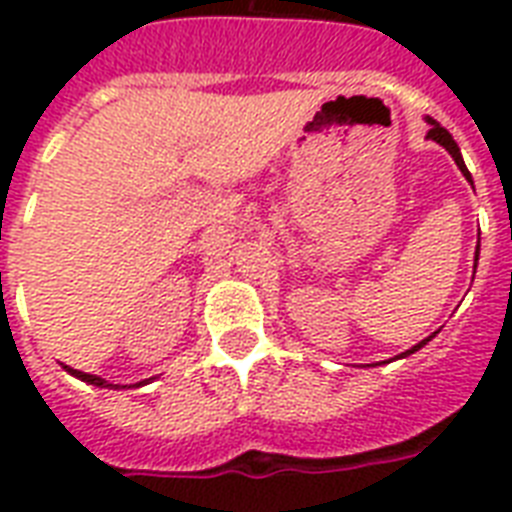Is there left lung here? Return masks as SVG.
I'll return each instance as SVG.
<instances>
[{
    "instance_id": "1",
    "label": "left lung",
    "mask_w": 512,
    "mask_h": 512,
    "mask_svg": "<svg viewBox=\"0 0 512 512\" xmlns=\"http://www.w3.org/2000/svg\"><path fill=\"white\" fill-rule=\"evenodd\" d=\"M428 124H430V130H428V138H430V140H436V143H441V146H444L446 151H449V154H452L454 164H457V167H460V172H462V175L468 177V180H470V185H473V177H470L468 167H465V162H462L460 146H457V143H454V138H452V135H449V132H446L444 127H441V124L436 122V119H430V116H428ZM476 263H478V249H476ZM433 335H436V332H433ZM433 335H430V337H433ZM430 337H428V340H430ZM428 340L417 342V345H414L412 350H406V353H401V358H404V356H409V353H414V350H420L422 345H425V342H428Z\"/></svg>"
}]
</instances>
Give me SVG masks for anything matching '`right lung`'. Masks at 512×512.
Returning a JSON list of instances; mask_svg holds the SVG:
<instances>
[{"label":"right lung","mask_w":512,"mask_h":512,"mask_svg":"<svg viewBox=\"0 0 512 512\" xmlns=\"http://www.w3.org/2000/svg\"><path fill=\"white\" fill-rule=\"evenodd\" d=\"M63 369H66L68 374H74V377H79V380L82 382H90V385H98V388H119V385H111V382H106V380H100V377H95V374H87V372H79V369H71V366H63ZM140 385H146V382H138V388ZM124 388H127V385H124Z\"/></svg>","instance_id":"right-lung-1"}]
</instances>
